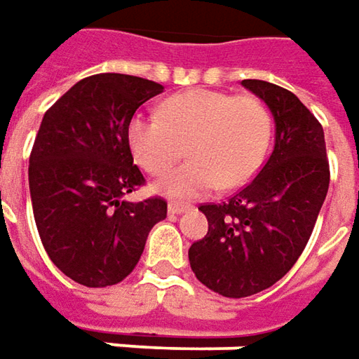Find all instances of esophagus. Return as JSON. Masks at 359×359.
<instances>
[{
	"instance_id": "esophagus-1",
	"label": "esophagus",
	"mask_w": 359,
	"mask_h": 359,
	"mask_svg": "<svg viewBox=\"0 0 359 359\" xmlns=\"http://www.w3.org/2000/svg\"><path fill=\"white\" fill-rule=\"evenodd\" d=\"M191 209V205H184V203H168V212L170 215H180V212H187Z\"/></svg>"
}]
</instances>
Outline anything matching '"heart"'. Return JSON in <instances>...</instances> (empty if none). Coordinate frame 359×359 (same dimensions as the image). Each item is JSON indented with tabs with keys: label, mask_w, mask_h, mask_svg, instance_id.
<instances>
[{
	"label": "heart",
	"mask_w": 359,
	"mask_h": 359,
	"mask_svg": "<svg viewBox=\"0 0 359 359\" xmlns=\"http://www.w3.org/2000/svg\"><path fill=\"white\" fill-rule=\"evenodd\" d=\"M267 140L269 114L261 102L215 90L177 94L164 102L161 114L138 112L128 122V147L150 175L170 168L187 144L191 161L154 182V191L170 198L243 184L257 170Z\"/></svg>",
	"instance_id": "heart-1"
}]
</instances>
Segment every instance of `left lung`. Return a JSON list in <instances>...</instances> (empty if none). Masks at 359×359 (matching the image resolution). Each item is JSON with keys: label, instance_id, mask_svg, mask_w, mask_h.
<instances>
[{"label": "left lung", "instance_id": "1", "mask_svg": "<svg viewBox=\"0 0 359 359\" xmlns=\"http://www.w3.org/2000/svg\"><path fill=\"white\" fill-rule=\"evenodd\" d=\"M243 86L265 102L275 122L269 161L221 205H201L205 239L189 249L196 279L225 297L271 287L304 253L330 187L323 128L295 94L263 80Z\"/></svg>", "mask_w": 359, "mask_h": 359}]
</instances>
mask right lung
I'll return each mask as SVG.
<instances>
[{"label":"right lung","instance_id":"right-lung-1","mask_svg":"<svg viewBox=\"0 0 359 359\" xmlns=\"http://www.w3.org/2000/svg\"><path fill=\"white\" fill-rule=\"evenodd\" d=\"M164 86L128 74L80 80L43 114L29 156V195L52 263L86 287L130 275L163 198L126 201L144 177L128 147V122Z\"/></svg>","mask_w":359,"mask_h":359}]
</instances>
